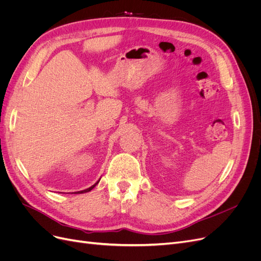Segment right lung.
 Segmentation results:
<instances>
[{
  "label": "right lung",
  "instance_id": "obj_1",
  "mask_svg": "<svg viewBox=\"0 0 261 261\" xmlns=\"http://www.w3.org/2000/svg\"><path fill=\"white\" fill-rule=\"evenodd\" d=\"M96 184H98V181H97V183ZM96 184H94V185H92L91 187H89V188H87V189H85V191H82V192H80V193H87V192H90L91 191V189L94 187V186H96Z\"/></svg>",
  "mask_w": 261,
  "mask_h": 261
}]
</instances>
